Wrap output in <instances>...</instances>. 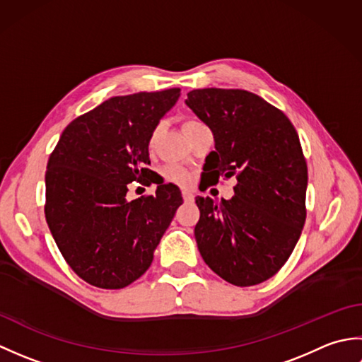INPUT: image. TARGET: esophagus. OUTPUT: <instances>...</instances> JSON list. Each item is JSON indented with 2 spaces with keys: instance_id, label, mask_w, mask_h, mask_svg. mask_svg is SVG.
Instances as JSON below:
<instances>
[{
  "instance_id": "esophagus-1",
  "label": "esophagus",
  "mask_w": 362,
  "mask_h": 362,
  "mask_svg": "<svg viewBox=\"0 0 362 362\" xmlns=\"http://www.w3.org/2000/svg\"><path fill=\"white\" fill-rule=\"evenodd\" d=\"M182 197H183V201H185V202H193L194 201L193 191H189V189H183L182 191Z\"/></svg>"
}]
</instances>
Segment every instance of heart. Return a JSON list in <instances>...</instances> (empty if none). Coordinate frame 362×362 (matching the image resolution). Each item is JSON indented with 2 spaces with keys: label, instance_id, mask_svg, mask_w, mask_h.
<instances>
[{
  "label": "heart",
  "instance_id": "1",
  "mask_svg": "<svg viewBox=\"0 0 362 362\" xmlns=\"http://www.w3.org/2000/svg\"><path fill=\"white\" fill-rule=\"evenodd\" d=\"M189 121H193V119H188V121L183 122V124H187V122H189ZM183 124H182V126H183ZM158 134H160V126H157V127L153 129L152 132H151L149 146H153V143H156V140H157ZM163 174H165V177H166V179H168L169 182H174V183H177V185H188V183H189V174L185 171V169L180 168V166H177V165L168 166V168L165 169Z\"/></svg>",
  "mask_w": 362,
  "mask_h": 362
}]
</instances>
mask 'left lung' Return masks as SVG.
I'll use <instances>...</instances> for the list:
<instances>
[{"mask_svg":"<svg viewBox=\"0 0 362 362\" xmlns=\"http://www.w3.org/2000/svg\"><path fill=\"white\" fill-rule=\"evenodd\" d=\"M185 103L214 136L216 151L204 165L209 180H238L228 201L196 197L199 252L235 286L263 283L286 263L305 226L308 168L297 130L245 90H193Z\"/></svg>","mask_w":362,"mask_h":362,"instance_id":"8db88e82","label":"left lung"}]
</instances>
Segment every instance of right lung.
Listing matches in <instances>:
<instances>
[{
  "mask_svg": "<svg viewBox=\"0 0 362 362\" xmlns=\"http://www.w3.org/2000/svg\"><path fill=\"white\" fill-rule=\"evenodd\" d=\"M180 88L115 96L65 127L46 168L45 216L62 257L83 281L121 289L148 271L182 205L180 189L127 201L129 183L149 187V136Z\"/></svg>",
  "mask_w": 362,
  "mask_h": 362,
  "instance_id": "right-lung-1",
  "label": "right lung"
}]
</instances>
